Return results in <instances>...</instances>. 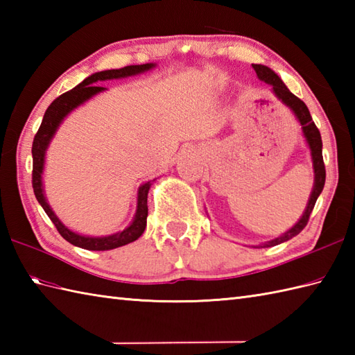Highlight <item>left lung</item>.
<instances>
[{
  "label": "left lung",
  "mask_w": 355,
  "mask_h": 355,
  "mask_svg": "<svg viewBox=\"0 0 355 355\" xmlns=\"http://www.w3.org/2000/svg\"><path fill=\"white\" fill-rule=\"evenodd\" d=\"M253 69H254L256 74H258V78L273 87L275 94L286 105V107H290L293 110L294 114H296L300 125H302V131H304V135H305V139L308 141V145H310L311 157H313V166H314V187H313L310 201H308V206L305 209L302 218H300L294 227H291L288 232L284 233L282 236H279L276 239H271V241H268V243L262 244V247H273V245H277L281 243H285V241L291 239L293 236L299 235V233L305 229V225L308 224V220H310V215L313 212L315 201H318L319 195L323 191V186H325L327 171H325V163H323V155H322L320 131H319V128L315 126V123L313 122V117L310 114V111H308L306 105L302 101H300L299 97L294 96L290 92V89L285 87L284 82L279 79L277 74L271 69H268V67L253 64Z\"/></svg>",
  "instance_id": "8db88e82"
}]
</instances>
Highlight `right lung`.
I'll list each match as a JSON object with an SVG mask.
<instances>
[{"mask_svg":"<svg viewBox=\"0 0 355 355\" xmlns=\"http://www.w3.org/2000/svg\"><path fill=\"white\" fill-rule=\"evenodd\" d=\"M154 64H143V65H128L119 70H107L94 73L92 76L82 80L78 87H74L70 92H67L56 97L55 101L50 103L44 114V119L41 122L40 130H37L33 145H32V155H33V171H32V186L33 192L37 202L42 206L45 214L49 215L51 223L55 224L56 230L61 233V236L69 241L70 244L85 248V250H111V248H117L132 243V241L139 239L141 233L145 232L146 227V218H148V191L150 187V183H145L139 189V198H137V212H135L134 221L131 223L130 227L125 230L114 233L111 236L103 238H92V236H82L69 230L65 225L58 220V216L53 214V210L47 205V201L44 198L42 193V182H41V173L44 168V155L45 149H47L49 143L53 137V134L56 132L59 123L62 122V119L69 114L71 110H74L82 102L88 101L89 97L103 92V87H96V82L99 80H108V79H120L126 76H132V74H139L153 69Z\"/></svg>","mask_w":355,"mask_h":355,"instance_id":"add662e5","label":"right lung"}]
</instances>
